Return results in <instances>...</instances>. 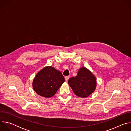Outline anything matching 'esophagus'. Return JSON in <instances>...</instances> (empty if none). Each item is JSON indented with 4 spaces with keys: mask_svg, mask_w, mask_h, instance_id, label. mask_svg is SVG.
<instances>
[{
    "mask_svg": "<svg viewBox=\"0 0 131 131\" xmlns=\"http://www.w3.org/2000/svg\"><path fill=\"white\" fill-rule=\"evenodd\" d=\"M69 78H70L69 76H66V77H65V80H66V81H67L68 80V79H69Z\"/></svg>",
    "mask_w": 131,
    "mask_h": 131,
    "instance_id": "esophagus-1",
    "label": "esophagus"
}]
</instances>
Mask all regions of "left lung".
Returning <instances> with one entry per match:
<instances>
[{
    "mask_svg": "<svg viewBox=\"0 0 131 131\" xmlns=\"http://www.w3.org/2000/svg\"><path fill=\"white\" fill-rule=\"evenodd\" d=\"M68 84L77 96L85 98L94 92L96 88L95 75L85 67H81L76 77L68 80Z\"/></svg>",
    "mask_w": 131,
    "mask_h": 131,
    "instance_id": "obj_1",
    "label": "left lung"
}]
</instances>
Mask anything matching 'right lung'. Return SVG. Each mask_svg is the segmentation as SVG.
Masks as SVG:
<instances>
[{
	"label": "right lung",
	"instance_id": "1",
	"mask_svg": "<svg viewBox=\"0 0 131 131\" xmlns=\"http://www.w3.org/2000/svg\"><path fill=\"white\" fill-rule=\"evenodd\" d=\"M61 71L48 66L38 72L32 81V88L37 94L50 98L54 96L64 82Z\"/></svg>",
	"mask_w": 131,
	"mask_h": 131
}]
</instances>
